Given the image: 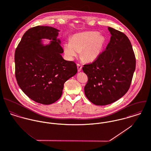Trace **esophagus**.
Listing matches in <instances>:
<instances>
[{
    "mask_svg": "<svg viewBox=\"0 0 151 151\" xmlns=\"http://www.w3.org/2000/svg\"><path fill=\"white\" fill-rule=\"evenodd\" d=\"M77 68H78V71H80L82 69V65L78 63L77 64Z\"/></svg>",
    "mask_w": 151,
    "mask_h": 151,
    "instance_id": "esophagus-1",
    "label": "esophagus"
}]
</instances>
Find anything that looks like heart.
Returning <instances> with one entry per match:
<instances>
[{
	"label": "heart",
	"mask_w": 151,
	"mask_h": 151,
	"mask_svg": "<svg viewBox=\"0 0 151 151\" xmlns=\"http://www.w3.org/2000/svg\"><path fill=\"white\" fill-rule=\"evenodd\" d=\"M105 43V38L96 32H86L74 35L64 45L65 55L70 58L76 57L81 51L82 58L93 61L100 55Z\"/></svg>",
	"instance_id": "b5f03b06"
}]
</instances>
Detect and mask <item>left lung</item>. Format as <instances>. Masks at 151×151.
<instances>
[{"label":"left lung","mask_w":151,"mask_h":151,"mask_svg":"<svg viewBox=\"0 0 151 151\" xmlns=\"http://www.w3.org/2000/svg\"><path fill=\"white\" fill-rule=\"evenodd\" d=\"M108 30L111 36L105 50L91 63L83 67L88 77L85 95L97 105L111 104L127 93L136 66L135 54L128 37L111 27Z\"/></svg>","instance_id":"8db88e82"}]
</instances>
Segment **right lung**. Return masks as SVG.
Segmentation results:
<instances>
[{
    "instance_id": "1",
    "label": "right lung",
    "mask_w": 151,
    "mask_h": 151,
    "mask_svg": "<svg viewBox=\"0 0 151 151\" xmlns=\"http://www.w3.org/2000/svg\"><path fill=\"white\" fill-rule=\"evenodd\" d=\"M59 30L50 26H37L23 35L14 54L15 76L20 88L30 99L49 105L61 96L64 84L77 72L75 62L64 60ZM52 39L43 46L42 38Z\"/></svg>"
}]
</instances>
